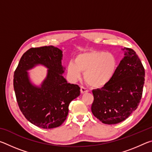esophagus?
Segmentation results:
<instances>
[{
	"mask_svg": "<svg viewBox=\"0 0 152 152\" xmlns=\"http://www.w3.org/2000/svg\"><path fill=\"white\" fill-rule=\"evenodd\" d=\"M88 92L87 91V89L84 88L83 86H80V92L82 94H84V93H86V92Z\"/></svg>",
	"mask_w": 152,
	"mask_h": 152,
	"instance_id": "1",
	"label": "esophagus"
}]
</instances>
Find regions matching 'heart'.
Returning a JSON list of instances; mask_svg holds the SVG:
<instances>
[{
    "label": "heart",
    "instance_id": "heart-1",
    "mask_svg": "<svg viewBox=\"0 0 152 152\" xmlns=\"http://www.w3.org/2000/svg\"><path fill=\"white\" fill-rule=\"evenodd\" d=\"M118 60L112 53L91 50L80 53L75 62L67 66L69 76L73 80L80 78L84 73V80L93 88H102L109 84L117 72Z\"/></svg>",
    "mask_w": 152,
    "mask_h": 152
}]
</instances>
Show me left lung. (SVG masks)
Listing matches in <instances>:
<instances>
[{
    "label": "left lung",
    "instance_id": "obj_1",
    "mask_svg": "<svg viewBox=\"0 0 152 152\" xmlns=\"http://www.w3.org/2000/svg\"><path fill=\"white\" fill-rule=\"evenodd\" d=\"M125 56L109 84L92 91L91 110L105 124H117L125 120L137 109L142 96L145 69L135 51L123 49Z\"/></svg>",
    "mask_w": 152,
    "mask_h": 152
}]
</instances>
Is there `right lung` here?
I'll return each mask as SVG.
<instances>
[{"label": "right lung", "mask_w": 152, "mask_h": 152, "mask_svg": "<svg viewBox=\"0 0 152 152\" xmlns=\"http://www.w3.org/2000/svg\"><path fill=\"white\" fill-rule=\"evenodd\" d=\"M62 51L52 45L32 48L22 56L14 72L13 86L19 107L32 124L43 129L59 127L66 119L72 101L80 94L77 84L61 75ZM37 64L49 69L41 87L30 83L26 71Z\"/></svg>", "instance_id": "add662e5"}]
</instances>
